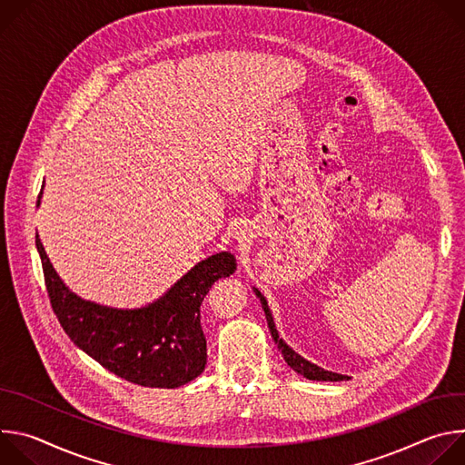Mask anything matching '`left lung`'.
I'll return each mask as SVG.
<instances>
[{
	"label": "left lung",
	"instance_id": "1",
	"mask_svg": "<svg viewBox=\"0 0 465 465\" xmlns=\"http://www.w3.org/2000/svg\"><path fill=\"white\" fill-rule=\"evenodd\" d=\"M255 294L261 298V305H262L264 314H267L269 329H271V333H272V339H274L276 344H278V350L282 351L285 362H287L294 371H298L300 375H303V377H307V379H311V381H344V379H350L348 375H341V373H333V371H327V370H323V368H318L316 364L305 361V359L300 357L296 351H292V350L280 339V335H278L274 320H272V314H271L269 305H267V300H264V298L261 296V292H259L257 289H255Z\"/></svg>",
	"mask_w": 465,
	"mask_h": 465
}]
</instances>
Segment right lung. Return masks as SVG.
Listing matches in <instances>:
<instances>
[{
  "instance_id": "add662e5",
  "label": "right lung",
  "mask_w": 465,
  "mask_h": 465,
  "mask_svg": "<svg viewBox=\"0 0 465 465\" xmlns=\"http://www.w3.org/2000/svg\"><path fill=\"white\" fill-rule=\"evenodd\" d=\"M40 204V194H38ZM47 296L65 335L103 368L134 384L176 388L206 368L201 305L212 285L235 272L228 252L201 261L149 307L123 311L81 300L62 283L38 239Z\"/></svg>"
}]
</instances>
